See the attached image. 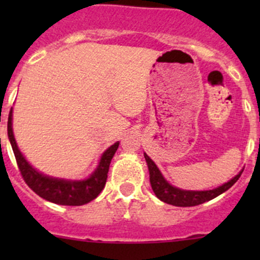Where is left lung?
I'll use <instances>...</instances> for the list:
<instances>
[{"label":"left lung","mask_w":260,"mask_h":260,"mask_svg":"<svg viewBox=\"0 0 260 260\" xmlns=\"http://www.w3.org/2000/svg\"><path fill=\"white\" fill-rule=\"evenodd\" d=\"M145 158L147 161V165H148L149 181H151L152 190H153V192L156 193L157 198H158L161 201H164V203L170 204V205L182 206V208H186V206L200 205V204H204L206 203V201L212 200L214 198H216V196L221 195L222 192L229 190V188L232 187L238 180H239L240 175H242V172H240L239 175H237V176H235L233 180H230L229 182L224 183L222 186H219V187L214 188V190L185 191L170 185V183L164 179V176L161 175L159 170L157 169L154 162L152 161L146 153H145Z\"/></svg>","instance_id":"1"}]
</instances>
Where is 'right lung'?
I'll return each mask as SVG.
<instances>
[{"instance_id":"right-lung-1","label":"right lung","mask_w":260,"mask_h":260,"mask_svg":"<svg viewBox=\"0 0 260 260\" xmlns=\"http://www.w3.org/2000/svg\"><path fill=\"white\" fill-rule=\"evenodd\" d=\"M7 132H9L10 142L14 149L17 167L23 181L40 198L54 204H59V205L79 206L94 200L106 186L109 165H111L112 158L119 146V142H117L104 152L98 169L89 179L83 181H65L44 176L35 169H32L25 159V157L21 154L14 138V133H12V109L9 114Z\"/></svg>"}]
</instances>
